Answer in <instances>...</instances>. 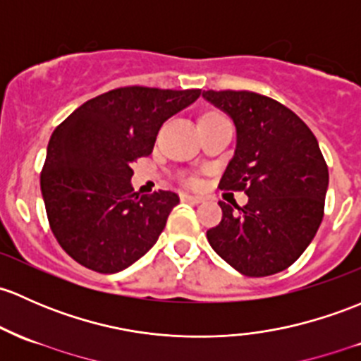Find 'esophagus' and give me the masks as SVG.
I'll use <instances>...</instances> for the list:
<instances>
[{
    "label": "esophagus",
    "mask_w": 361,
    "mask_h": 361,
    "mask_svg": "<svg viewBox=\"0 0 361 361\" xmlns=\"http://www.w3.org/2000/svg\"><path fill=\"white\" fill-rule=\"evenodd\" d=\"M180 199L183 200V202H190V204H200L202 202V197H199V195H190V193H181L180 195Z\"/></svg>",
    "instance_id": "esophagus-1"
}]
</instances>
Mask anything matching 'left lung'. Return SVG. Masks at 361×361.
I'll use <instances>...</instances> for the list:
<instances>
[{
    "label": "left lung",
    "mask_w": 361,
    "mask_h": 361,
    "mask_svg": "<svg viewBox=\"0 0 361 361\" xmlns=\"http://www.w3.org/2000/svg\"><path fill=\"white\" fill-rule=\"evenodd\" d=\"M228 114L237 147L221 190H244L249 202H219L221 223L207 230L211 247L247 276L289 268L324 218L329 169L311 130L286 105L252 91H204Z\"/></svg>",
    "instance_id": "left-lung-1"
}]
</instances>
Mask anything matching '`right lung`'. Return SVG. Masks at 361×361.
Listing matches in <instances>:
<instances>
[{"instance_id": "right-lung-1", "label": "right lung", "mask_w": 361, "mask_h": 361, "mask_svg": "<svg viewBox=\"0 0 361 361\" xmlns=\"http://www.w3.org/2000/svg\"><path fill=\"white\" fill-rule=\"evenodd\" d=\"M200 90L126 86L94 97L53 131L41 171L51 231L82 267L117 273L152 249L174 192L133 190V162L152 154L164 121L192 105Z\"/></svg>"}]
</instances>
